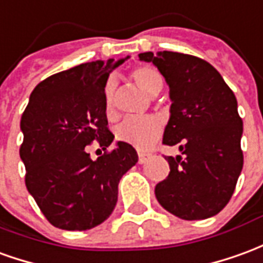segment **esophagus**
Returning a JSON list of instances; mask_svg holds the SVG:
<instances>
[{"instance_id":"34e87169","label":"esophagus","mask_w":263,"mask_h":263,"mask_svg":"<svg viewBox=\"0 0 263 263\" xmlns=\"http://www.w3.org/2000/svg\"><path fill=\"white\" fill-rule=\"evenodd\" d=\"M151 158V154H145V152H139L138 154V162L145 163Z\"/></svg>"}]
</instances>
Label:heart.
<instances>
[{"instance_id":"heart-1","label":"heart","mask_w":263,"mask_h":263,"mask_svg":"<svg viewBox=\"0 0 263 263\" xmlns=\"http://www.w3.org/2000/svg\"><path fill=\"white\" fill-rule=\"evenodd\" d=\"M132 78L148 95L159 92L162 87V78L157 69L151 67H138L132 71ZM114 82L108 81L104 91L105 112L111 118L114 115L112 105ZM162 132V121L155 115L144 117H128L122 119L115 128V137L121 142L135 146L138 149H145L158 139Z\"/></svg>"}]
</instances>
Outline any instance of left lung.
Instances as JSON below:
<instances>
[{"mask_svg": "<svg viewBox=\"0 0 263 263\" xmlns=\"http://www.w3.org/2000/svg\"><path fill=\"white\" fill-rule=\"evenodd\" d=\"M170 87V121L163 144L179 145L181 155L165 158L171 172L155 186L163 209L185 221L221 212L234 194L243 166V124L238 102L209 62L179 52H142Z\"/></svg>", "mask_w": 263, "mask_h": 263, "instance_id": "left-lung-1", "label": "left lung"}]
</instances>
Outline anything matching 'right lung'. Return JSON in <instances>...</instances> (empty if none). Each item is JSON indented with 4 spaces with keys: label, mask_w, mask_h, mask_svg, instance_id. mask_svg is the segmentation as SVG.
Wrapping results in <instances>:
<instances>
[{
    "label": "right lung",
    "mask_w": 263,
    "mask_h": 263,
    "mask_svg": "<svg viewBox=\"0 0 263 263\" xmlns=\"http://www.w3.org/2000/svg\"><path fill=\"white\" fill-rule=\"evenodd\" d=\"M129 57L81 64L48 77L29 97L21 117L20 157L25 185L44 216L65 231H87L112 214L122 175L138 162L137 151L117 141L97 161L85 146L112 144L104 91L109 72Z\"/></svg>",
    "instance_id": "obj_1"
}]
</instances>
